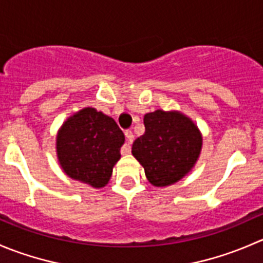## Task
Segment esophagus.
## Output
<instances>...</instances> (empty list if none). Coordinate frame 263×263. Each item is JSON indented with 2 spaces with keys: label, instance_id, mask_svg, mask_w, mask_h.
<instances>
[{
  "label": "esophagus",
  "instance_id": "obj_1",
  "mask_svg": "<svg viewBox=\"0 0 263 263\" xmlns=\"http://www.w3.org/2000/svg\"><path fill=\"white\" fill-rule=\"evenodd\" d=\"M124 136H126V146L122 150V154H129V151H131V144L134 141V134H132L131 129H127L124 132Z\"/></svg>",
  "mask_w": 263,
  "mask_h": 263
}]
</instances>
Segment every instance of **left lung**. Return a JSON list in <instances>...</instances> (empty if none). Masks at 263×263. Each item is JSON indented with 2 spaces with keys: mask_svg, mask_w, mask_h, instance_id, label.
Segmentation results:
<instances>
[{
  "mask_svg": "<svg viewBox=\"0 0 263 263\" xmlns=\"http://www.w3.org/2000/svg\"><path fill=\"white\" fill-rule=\"evenodd\" d=\"M144 124L145 134L135 140L132 155L144 166L147 181L155 187L181 181L200 156V129L178 110L146 113Z\"/></svg>",
  "mask_w": 263,
  "mask_h": 263,
  "instance_id": "left-lung-1",
  "label": "left lung"
}]
</instances>
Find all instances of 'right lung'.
Instances as JSON below:
<instances>
[{"label": "right lung", "mask_w": 263, "mask_h": 263, "mask_svg": "<svg viewBox=\"0 0 263 263\" xmlns=\"http://www.w3.org/2000/svg\"><path fill=\"white\" fill-rule=\"evenodd\" d=\"M123 144L124 135L115 119L87 107L61 126L55 148L61 168L70 178L102 188L112 177Z\"/></svg>", "instance_id": "obj_1"}]
</instances>
